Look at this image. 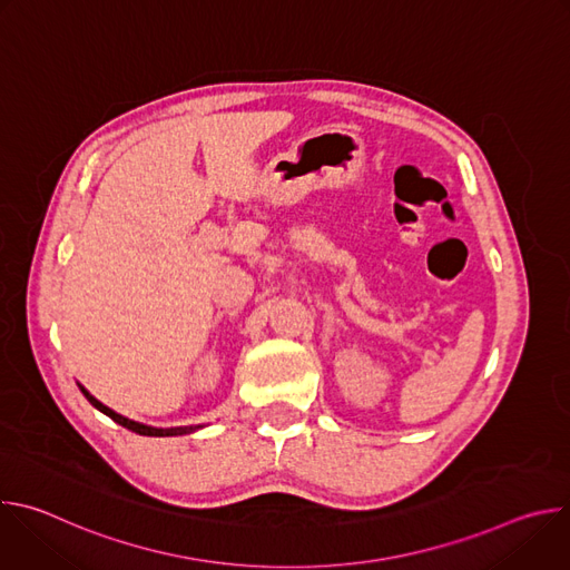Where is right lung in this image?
Returning a JSON list of instances; mask_svg holds the SVG:
<instances>
[{
  "label": "right lung",
  "instance_id": "add662e5",
  "mask_svg": "<svg viewBox=\"0 0 570 570\" xmlns=\"http://www.w3.org/2000/svg\"><path fill=\"white\" fill-rule=\"evenodd\" d=\"M78 387H80V392L86 394V399L95 405L97 411H101L104 415H108L112 422H117L119 426H124V429H128V431H132V433H139V435H146V438H176V435H187V433H194V431H198V429H203V426H176V429H157V426H148V424H141V422H135V420H128V417H124V415H119V413H115L112 409H108L106 403H101L97 396H92L83 385L78 383Z\"/></svg>",
  "mask_w": 570,
  "mask_h": 570
}]
</instances>
